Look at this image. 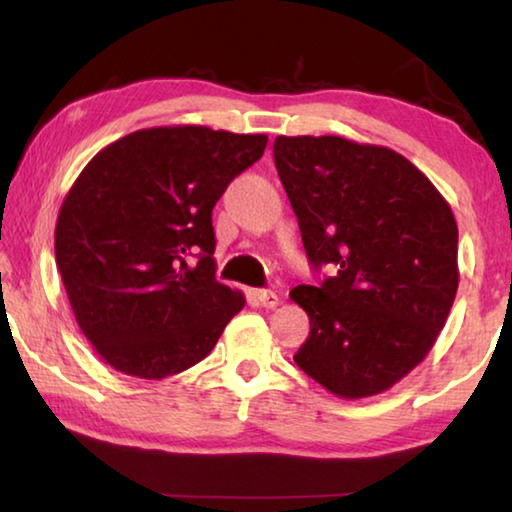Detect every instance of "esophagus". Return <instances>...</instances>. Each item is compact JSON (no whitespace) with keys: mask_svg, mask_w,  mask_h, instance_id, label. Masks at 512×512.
Masks as SVG:
<instances>
[{"mask_svg":"<svg viewBox=\"0 0 512 512\" xmlns=\"http://www.w3.org/2000/svg\"><path fill=\"white\" fill-rule=\"evenodd\" d=\"M255 298H257L259 305L266 307V309H275L277 305H280V296H277V293H273V291H266V289L255 291Z\"/></svg>","mask_w":512,"mask_h":512,"instance_id":"34e87169","label":"esophagus"}]
</instances>
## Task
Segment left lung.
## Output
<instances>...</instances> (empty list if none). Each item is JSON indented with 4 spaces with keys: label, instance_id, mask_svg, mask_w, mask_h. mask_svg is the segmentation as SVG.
I'll use <instances>...</instances> for the list:
<instances>
[{
    "label": "left lung",
    "instance_id": "left-lung-1",
    "mask_svg": "<svg viewBox=\"0 0 512 512\" xmlns=\"http://www.w3.org/2000/svg\"><path fill=\"white\" fill-rule=\"evenodd\" d=\"M273 155L309 262L336 268L289 293L311 325L293 361L343 400L384 393L427 357L454 305L452 207L386 146L280 135Z\"/></svg>",
    "mask_w": 512,
    "mask_h": 512
}]
</instances>
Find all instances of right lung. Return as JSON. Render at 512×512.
Instances as JSON below:
<instances>
[{
	"instance_id": "obj_1",
	"label": "right lung",
	"mask_w": 512,
	"mask_h": 512,
	"mask_svg": "<svg viewBox=\"0 0 512 512\" xmlns=\"http://www.w3.org/2000/svg\"><path fill=\"white\" fill-rule=\"evenodd\" d=\"M266 142L155 126L85 164L58 212L56 266L76 323L108 366L140 379L176 375L205 359L244 309V293L214 277L212 210Z\"/></svg>"
}]
</instances>
